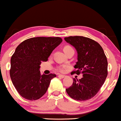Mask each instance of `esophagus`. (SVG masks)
Here are the masks:
<instances>
[{
    "mask_svg": "<svg viewBox=\"0 0 121 121\" xmlns=\"http://www.w3.org/2000/svg\"><path fill=\"white\" fill-rule=\"evenodd\" d=\"M58 77H60V78H64L65 77V75H61V74H59V75H58Z\"/></svg>",
    "mask_w": 121,
    "mask_h": 121,
    "instance_id": "esophagus-1",
    "label": "esophagus"
}]
</instances>
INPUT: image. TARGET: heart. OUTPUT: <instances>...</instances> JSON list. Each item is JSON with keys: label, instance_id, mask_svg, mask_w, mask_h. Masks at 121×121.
<instances>
[{"label": "heart", "instance_id": "heart-1", "mask_svg": "<svg viewBox=\"0 0 121 121\" xmlns=\"http://www.w3.org/2000/svg\"><path fill=\"white\" fill-rule=\"evenodd\" d=\"M72 47H71V46H64V48H63V50H64V52H67V51L68 50H70V49H72ZM66 67L65 66H63V67H58V70L60 72H64V71H65V68Z\"/></svg>", "mask_w": 121, "mask_h": 121}]
</instances>
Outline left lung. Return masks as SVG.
Listing matches in <instances>:
<instances>
[{
  "mask_svg": "<svg viewBox=\"0 0 121 121\" xmlns=\"http://www.w3.org/2000/svg\"><path fill=\"white\" fill-rule=\"evenodd\" d=\"M64 40L74 46L78 53V61L73 73L83 77L73 79L71 86L66 89L68 95L77 101H86L94 97L108 75L107 58L99 44L83 36H69Z\"/></svg>",
  "mask_w": 121,
  "mask_h": 121,
  "instance_id": "left-lung-1",
  "label": "left lung"
}]
</instances>
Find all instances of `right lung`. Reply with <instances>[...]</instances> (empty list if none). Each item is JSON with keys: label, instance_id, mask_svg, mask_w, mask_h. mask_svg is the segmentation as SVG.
Returning <instances> with one entry per match:
<instances>
[{"label": "right lung", "instance_id": "add662e5", "mask_svg": "<svg viewBox=\"0 0 121 121\" xmlns=\"http://www.w3.org/2000/svg\"><path fill=\"white\" fill-rule=\"evenodd\" d=\"M61 38L37 37L28 39L16 48L10 60V75L17 92L23 98L33 101L45 94L55 74L41 75L40 65L47 61Z\"/></svg>", "mask_w": 121, "mask_h": 121}]
</instances>
